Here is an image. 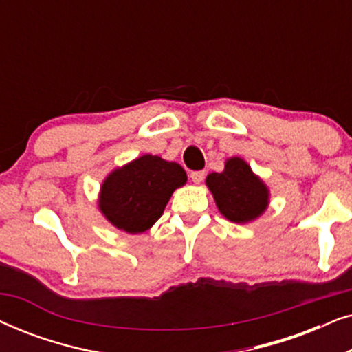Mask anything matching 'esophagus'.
<instances>
[{"mask_svg":"<svg viewBox=\"0 0 352 352\" xmlns=\"http://www.w3.org/2000/svg\"><path fill=\"white\" fill-rule=\"evenodd\" d=\"M190 179L194 184H201L205 179V171H194L190 173Z\"/></svg>","mask_w":352,"mask_h":352,"instance_id":"1","label":"esophagus"}]
</instances>
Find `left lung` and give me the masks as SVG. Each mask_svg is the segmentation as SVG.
Listing matches in <instances>:
<instances>
[{
  "label": "left lung",
  "mask_w": 352,
  "mask_h": 352,
  "mask_svg": "<svg viewBox=\"0 0 352 352\" xmlns=\"http://www.w3.org/2000/svg\"><path fill=\"white\" fill-rule=\"evenodd\" d=\"M206 186L226 219L245 224L259 218L269 205V189L240 157L226 160L223 173L206 176Z\"/></svg>",
  "instance_id": "left-lung-1"
}]
</instances>
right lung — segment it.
<instances>
[{
	"label": "right lung",
	"instance_id": "obj_1",
	"mask_svg": "<svg viewBox=\"0 0 352 352\" xmlns=\"http://www.w3.org/2000/svg\"><path fill=\"white\" fill-rule=\"evenodd\" d=\"M186 181L187 175L181 165L147 153L115 168L105 177L100 186L99 210L120 230L146 232L163 214L173 192Z\"/></svg>",
	"mask_w": 352,
	"mask_h": 352
}]
</instances>
